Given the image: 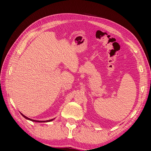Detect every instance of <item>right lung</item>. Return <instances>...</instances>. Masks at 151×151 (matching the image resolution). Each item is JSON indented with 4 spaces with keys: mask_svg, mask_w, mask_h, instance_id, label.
Wrapping results in <instances>:
<instances>
[{
    "mask_svg": "<svg viewBox=\"0 0 151 151\" xmlns=\"http://www.w3.org/2000/svg\"><path fill=\"white\" fill-rule=\"evenodd\" d=\"M21 115H22V116H23L25 119H28V120L32 121H34V122H38V123H43V122H50V121H52V120L54 119H50V120H47V121H36V120H34V119H32L28 118V117H26V116H25V115H24L23 114H21Z\"/></svg>",
    "mask_w": 151,
    "mask_h": 151,
    "instance_id": "add662e5",
    "label": "right lung"
}]
</instances>
